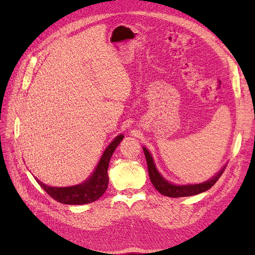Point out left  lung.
Here are the masks:
<instances>
[{
    "mask_svg": "<svg viewBox=\"0 0 255 255\" xmlns=\"http://www.w3.org/2000/svg\"><path fill=\"white\" fill-rule=\"evenodd\" d=\"M145 157H146V162H147V167H148V173L149 177L152 185L154 188L163 196L170 197V198H179V197H189V196H194L198 195L200 193H203L210 188H212L216 181L220 178L222 173L225 170V167H223L219 172H218L212 179L206 181V183L200 184V185H190V186H174L170 183H168L167 180H165L157 171L154 163L152 156L148 152L146 148H143Z\"/></svg>",
    "mask_w": 255,
    "mask_h": 255,
    "instance_id": "1",
    "label": "left lung"
}]
</instances>
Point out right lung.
I'll return each instance as SVG.
<instances>
[{"label": "right lung", "mask_w": 255, "mask_h": 255, "mask_svg": "<svg viewBox=\"0 0 255 255\" xmlns=\"http://www.w3.org/2000/svg\"><path fill=\"white\" fill-rule=\"evenodd\" d=\"M123 135L117 136L111 144L109 145L105 150L96 170L91 175L89 179H87L84 184L67 187V188H54L48 187L37 178H35L39 186L55 201L66 204V205H85L89 203H93L97 201L99 198L103 196L108 188L109 176H108V167L110 159L123 139Z\"/></svg>", "instance_id": "right-lung-1"}]
</instances>
